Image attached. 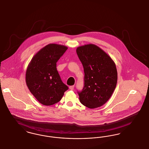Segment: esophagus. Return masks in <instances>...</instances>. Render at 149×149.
Listing matches in <instances>:
<instances>
[{
  "label": "esophagus",
  "mask_w": 149,
  "mask_h": 149,
  "mask_svg": "<svg viewBox=\"0 0 149 149\" xmlns=\"http://www.w3.org/2000/svg\"><path fill=\"white\" fill-rule=\"evenodd\" d=\"M74 85H73V86H70V87H69V88H70V89L71 90H73L74 89Z\"/></svg>",
  "instance_id": "obj_1"
}]
</instances>
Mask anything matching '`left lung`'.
<instances>
[{
    "mask_svg": "<svg viewBox=\"0 0 149 149\" xmlns=\"http://www.w3.org/2000/svg\"><path fill=\"white\" fill-rule=\"evenodd\" d=\"M85 72V86L78 92L79 99L86 107H102L110 99L117 83L116 64L100 47L89 44L76 49Z\"/></svg>",
    "mask_w": 149,
    "mask_h": 149,
    "instance_id": "1",
    "label": "left lung"
}]
</instances>
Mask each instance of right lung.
<instances>
[{"mask_svg": "<svg viewBox=\"0 0 149 149\" xmlns=\"http://www.w3.org/2000/svg\"><path fill=\"white\" fill-rule=\"evenodd\" d=\"M68 47L49 44L32 57L26 72V83L36 100L46 106L59 102L68 88L56 70V62Z\"/></svg>", "mask_w": 149, "mask_h": 149, "instance_id": "obj_1", "label": "right lung"}]
</instances>
